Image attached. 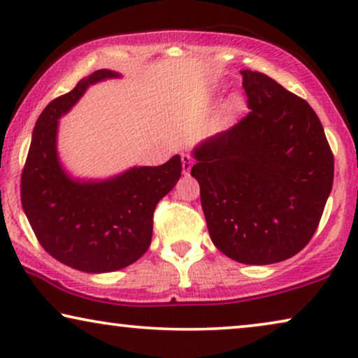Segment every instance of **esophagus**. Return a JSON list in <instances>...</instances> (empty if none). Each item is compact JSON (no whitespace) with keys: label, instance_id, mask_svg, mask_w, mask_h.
<instances>
[{"label":"esophagus","instance_id":"obj_1","mask_svg":"<svg viewBox=\"0 0 358 358\" xmlns=\"http://www.w3.org/2000/svg\"><path fill=\"white\" fill-rule=\"evenodd\" d=\"M180 159H182V171H184V174H187L189 171H190V168H192V164H194V158L189 153H184L182 156H180Z\"/></svg>","mask_w":358,"mask_h":358}]
</instances>
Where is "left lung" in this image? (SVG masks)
Here are the masks:
<instances>
[{
    "mask_svg": "<svg viewBox=\"0 0 358 358\" xmlns=\"http://www.w3.org/2000/svg\"><path fill=\"white\" fill-rule=\"evenodd\" d=\"M249 112L194 150L210 238L251 266L290 259L310 243L334 180V155L305 99L243 70Z\"/></svg>",
    "mask_w": 358,
    "mask_h": 358,
    "instance_id": "left-lung-1",
    "label": "left lung"
}]
</instances>
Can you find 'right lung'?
<instances>
[{"label": "right lung", "instance_id": "1", "mask_svg": "<svg viewBox=\"0 0 358 358\" xmlns=\"http://www.w3.org/2000/svg\"><path fill=\"white\" fill-rule=\"evenodd\" d=\"M117 76L97 70L43 109L21 174L22 208L41 246L81 272H112L138 261L150 248L156 205L182 173L178 155L161 166L131 168L101 182L73 180L62 169L58 119L87 86Z\"/></svg>", "mask_w": 358, "mask_h": 358}]
</instances>
